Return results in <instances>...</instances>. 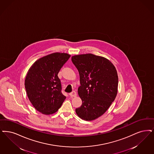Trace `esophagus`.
<instances>
[{"mask_svg": "<svg viewBox=\"0 0 154 154\" xmlns=\"http://www.w3.org/2000/svg\"><path fill=\"white\" fill-rule=\"evenodd\" d=\"M69 95L71 97H76L77 96V93L75 92V91H73L72 92H71L69 94Z\"/></svg>", "mask_w": 154, "mask_h": 154, "instance_id": "1", "label": "esophagus"}]
</instances>
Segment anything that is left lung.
<instances>
[{"label":"left lung","instance_id":"1","mask_svg":"<svg viewBox=\"0 0 154 154\" xmlns=\"http://www.w3.org/2000/svg\"><path fill=\"white\" fill-rule=\"evenodd\" d=\"M72 61L80 74L78 94L82 101L75 112L81 119L92 121L108 110L117 96V70L107 58L90 53L73 55Z\"/></svg>","mask_w":154,"mask_h":154}]
</instances>
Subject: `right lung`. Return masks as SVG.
<instances>
[{"mask_svg": "<svg viewBox=\"0 0 154 154\" xmlns=\"http://www.w3.org/2000/svg\"><path fill=\"white\" fill-rule=\"evenodd\" d=\"M70 55L54 53L35 62L29 69L25 81L27 97L37 111L49 115L61 106L66 97L61 93L58 74Z\"/></svg>", "mask_w": 154, "mask_h": 154, "instance_id": "add662e5", "label": "right lung"}]
</instances>
